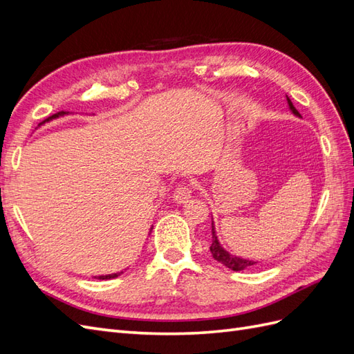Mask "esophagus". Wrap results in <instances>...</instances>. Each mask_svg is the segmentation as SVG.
<instances>
[{
  "mask_svg": "<svg viewBox=\"0 0 354 354\" xmlns=\"http://www.w3.org/2000/svg\"><path fill=\"white\" fill-rule=\"evenodd\" d=\"M192 198V187L189 185H181L174 192V201L177 203H186Z\"/></svg>",
  "mask_w": 354,
  "mask_h": 354,
  "instance_id": "34e87169",
  "label": "esophagus"
}]
</instances>
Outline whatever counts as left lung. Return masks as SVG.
Here are the masks:
<instances>
[{
	"instance_id": "obj_1",
	"label": "left lung",
	"mask_w": 354,
	"mask_h": 354,
	"mask_svg": "<svg viewBox=\"0 0 354 354\" xmlns=\"http://www.w3.org/2000/svg\"><path fill=\"white\" fill-rule=\"evenodd\" d=\"M286 102H288V106H289V109H291V112H292L295 116H299L298 111L294 108V104H292L291 99L288 97V95H286ZM216 233H217V232H216V227H214V221H212V243H211V246H209V251H211V254H212V259H214V260H217L220 264L226 266L227 269H230V270H233V272H241V270H245L246 267L257 264V261L242 259V257L233 255V254H230L227 250H224Z\"/></svg>"
}]
</instances>
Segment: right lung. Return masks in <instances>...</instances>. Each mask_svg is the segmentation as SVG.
<instances>
[{"mask_svg":"<svg viewBox=\"0 0 354 354\" xmlns=\"http://www.w3.org/2000/svg\"><path fill=\"white\" fill-rule=\"evenodd\" d=\"M65 115H69V112H57V113H55V115H51L50 118H47L46 121H42L39 125H42V124H46V122H50V121H53V120H56V118H60V116H65ZM38 125V127H39ZM151 232H152V229H151ZM121 273H124V270H121V272H118V273H112V274H102V276H94L95 279H102V281H104V279H113V277H118L120 276Z\"/></svg>","mask_w":354,"mask_h":354,"instance_id":"right-lung-1","label":"right lung"}]
</instances>
